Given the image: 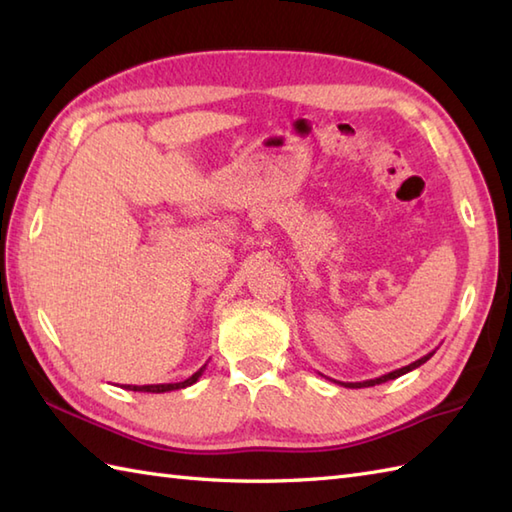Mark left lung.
<instances>
[{
    "instance_id": "obj_1",
    "label": "left lung",
    "mask_w": 512,
    "mask_h": 512,
    "mask_svg": "<svg viewBox=\"0 0 512 512\" xmlns=\"http://www.w3.org/2000/svg\"><path fill=\"white\" fill-rule=\"evenodd\" d=\"M436 354V350L433 352H429L427 356H422V358H418V361H413V363H409V365H405V367H400V369H394V372H389V374H385V376H378V378H372V380H363V383H339V385H343V387H350V389H361V387H374V385H380V383H387V380H394V378H398V376H402V374H407V372H411V369H416V367H420L422 363H427L429 358Z\"/></svg>"
}]
</instances>
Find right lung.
Returning <instances> with one entry per match:
<instances>
[{"instance_id":"right-lung-1","label":"right lung","mask_w":512,"mask_h":512,"mask_svg":"<svg viewBox=\"0 0 512 512\" xmlns=\"http://www.w3.org/2000/svg\"><path fill=\"white\" fill-rule=\"evenodd\" d=\"M206 365H202L198 372L193 376H189L187 380H182V383H162V385H125V389L129 391H147V394H165V391H176V389H184V387H191L193 383H198V378L204 374Z\"/></svg>"}]
</instances>
